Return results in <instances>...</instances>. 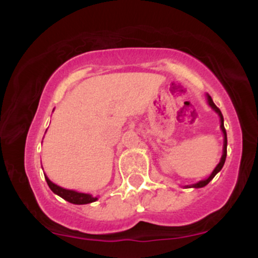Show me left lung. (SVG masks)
Wrapping results in <instances>:
<instances>
[{"instance_id":"8db88e82","label":"left lung","mask_w":258,"mask_h":258,"mask_svg":"<svg viewBox=\"0 0 258 258\" xmlns=\"http://www.w3.org/2000/svg\"><path fill=\"white\" fill-rule=\"evenodd\" d=\"M207 100H209V105L211 106V108L214 109V110H215L216 112H217L218 116H220V119H221V130H222V132H223V136H224V141H223V154H222V158H221L220 164H218L217 166H216V168L214 170V172L210 174L209 178H206V179H204V180H200V182L195 183V184L185 185V188H203V186H205L206 184H209L210 180L214 178L216 174H217V173L220 172V171L222 170V167H223L224 161H226V158H227V132H226V128H224L223 115H222L221 110L217 108V106H216V104L214 103V100H212V98L209 96V94H207Z\"/></svg>"}]
</instances>
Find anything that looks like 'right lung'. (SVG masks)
I'll return each mask as SVG.
<instances>
[{"mask_svg": "<svg viewBox=\"0 0 258 258\" xmlns=\"http://www.w3.org/2000/svg\"><path fill=\"white\" fill-rule=\"evenodd\" d=\"M44 178H46L47 184H48L49 188H51V190L53 191V193L59 195V197L63 198L64 200L69 201V203L76 204V205H84V204H90V203H93V201L97 200V198H93L90 194L79 193V191L69 190V189L61 188V186H59L57 184H54L53 182H51L47 176H44Z\"/></svg>", "mask_w": 258, "mask_h": 258, "instance_id": "add662e5", "label": "right lung"}]
</instances>
